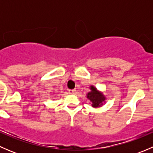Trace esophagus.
I'll use <instances>...</instances> for the list:
<instances>
[{"label":"esophagus","instance_id":"obj_1","mask_svg":"<svg viewBox=\"0 0 153 153\" xmlns=\"http://www.w3.org/2000/svg\"><path fill=\"white\" fill-rule=\"evenodd\" d=\"M75 89H69V94H72V95H74L75 93Z\"/></svg>","mask_w":153,"mask_h":153}]
</instances>
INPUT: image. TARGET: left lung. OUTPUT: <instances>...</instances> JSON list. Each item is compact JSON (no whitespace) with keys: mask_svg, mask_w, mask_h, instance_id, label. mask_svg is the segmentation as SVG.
Returning a JSON list of instances; mask_svg holds the SVG:
<instances>
[{"mask_svg":"<svg viewBox=\"0 0 153 153\" xmlns=\"http://www.w3.org/2000/svg\"><path fill=\"white\" fill-rule=\"evenodd\" d=\"M90 90V92H88L86 95V97L92 102V107L96 108L102 106L103 104L105 102V96L103 95L102 92L98 91L95 86H91Z\"/></svg>","mask_w":153,"mask_h":153,"instance_id":"8db88e82","label":"left lung"}]
</instances>
